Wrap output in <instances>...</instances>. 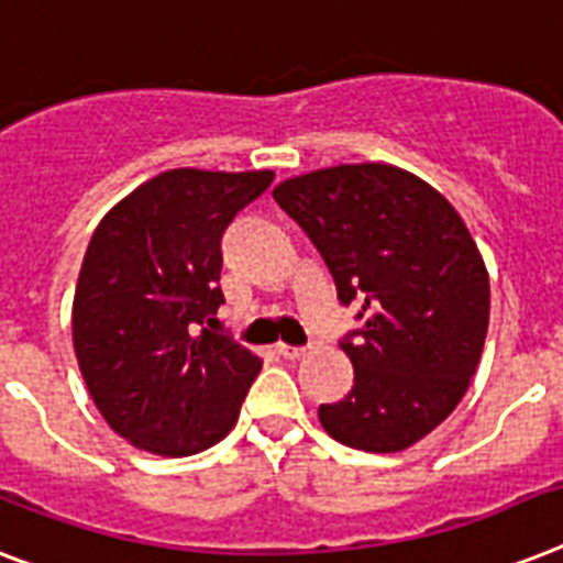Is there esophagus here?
<instances>
[{"label":"esophagus","mask_w":563,"mask_h":563,"mask_svg":"<svg viewBox=\"0 0 563 563\" xmlns=\"http://www.w3.org/2000/svg\"><path fill=\"white\" fill-rule=\"evenodd\" d=\"M306 353V346H291V344H277V355H283L286 361H295Z\"/></svg>","instance_id":"obj_1"}]
</instances>
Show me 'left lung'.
<instances>
[{"label":"left lung","mask_w":563,"mask_h":563,"mask_svg":"<svg viewBox=\"0 0 563 563\" xmlns=\"http://www.w3.org/2000/svg\"><path fill=\"white\" fill-rule=\"evenodd\" d=\"M280 205L321 251L361 329L341 338L353 390L321 405L332 440L390 454L445 422L468 390L488 329V272L445 196L390 164L286 178Z\"/></svg>","instance_id":"left-lung-1"}]
</instances>
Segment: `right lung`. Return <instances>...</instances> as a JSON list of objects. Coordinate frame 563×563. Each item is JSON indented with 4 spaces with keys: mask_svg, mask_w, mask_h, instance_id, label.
<instances>
[{
    "mask_svg": "<svg viewBox=\"0 0 563 563\" xmlns=\"http://www.w3.org/2000/svg\"><path fill=\"white\" fill-rule=\"evenodd\" d=\"M274 181L272 170L178 167L100 219L71 309L75 355L109 428L158 456L217 445L263 361L205 329L225 297L222 234Z\"/></svg>",
    "mask_w": 563,
    "mask_h": 563,
    "instance_id": "obj_1",
    "label": "right lung"
}]
</instances>
